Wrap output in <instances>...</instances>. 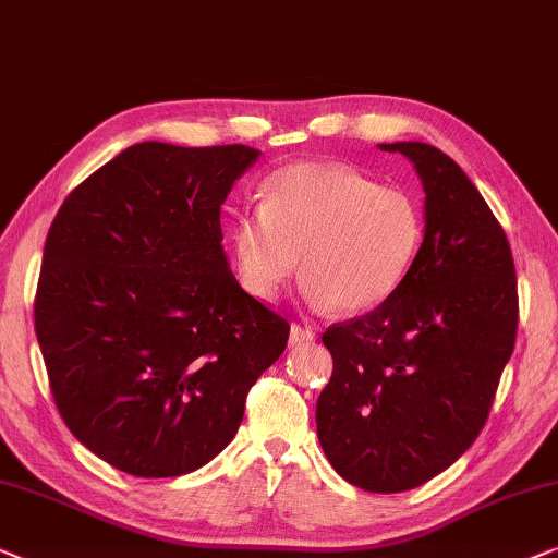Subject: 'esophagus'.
Segmentation results:
<instances>
[{
  "label": "esophagus",
  "instance_id": "34e87169",
  "mask_svg": "<svg viewBox=\"0 0 558 558\" xmlns=\"http://www.w3.org/2000/svg\"><path fill=\"white\" fill-rule=\"evenodd\" d=\"M312 339H314V329H312V327H304V325H292V329H289V344H292V347L310 344Z\"/></svg>",
  "mask_w": 558,
  "mask_h": 558
}]
</instances>
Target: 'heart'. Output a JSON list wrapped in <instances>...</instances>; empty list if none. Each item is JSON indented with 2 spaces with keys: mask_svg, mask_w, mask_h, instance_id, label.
Returning <instances> with one entry per match:
<instances>
[{
  "mask_svg": "<svg viewBox=\"0 0 558 558\" xmlns=\"http://www.w3.org/2000/svg\"><path fill=\"white\" fill-rule=\"evenodd\" d=\"M231 241L248 294L277 296L304 254L306 302L365 314L405 284L425 241V211L410 191L352 168L296 163L266 181L264 208L241 214Z\"/></svg>",
  "mask_w": 558,
  "mask_h": 558,
  "instance_id": "obj_1",
  "label": "heart"
}]
</instances>
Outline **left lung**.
<instances>
[{
    "label": "left lung",
    "mask_w": 558,
    "mask_h": 558,
    "mask_svg": "<svg viewBox=\"0 0 558 558\" xmlns=\"http://www.w3.org/2000/svg\"><path fill=\"white\" fill-rule=\"evenodd\" d=\"M423 181L425 241L398 292L332 325L335 369L317 435L335 471L369 494H400L453 465L494 405L519 327L511 246L460 166L435 145L379 143Z\"/></svg>",
    "instance_id": "obj_1"
}]
</instances>
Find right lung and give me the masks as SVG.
<instances>
[{
    "instance_id": "1",
    "label": "right lung",
    "mask_w": 558,
    "mask_h": 558,
    "mask_svg": "<svg viewBox=\"0 0 558 558\" xmlns=\"http://www.w3.org/2000/svg\"><path fill=\"white\" fill-rule=\"evenodd\" d=\"M262 153L145 141L64 198L35 332L70 433L118 471L173 478L229 446L289 322L246 294L221 206Z\"/></svg>"
}]
</instances>
